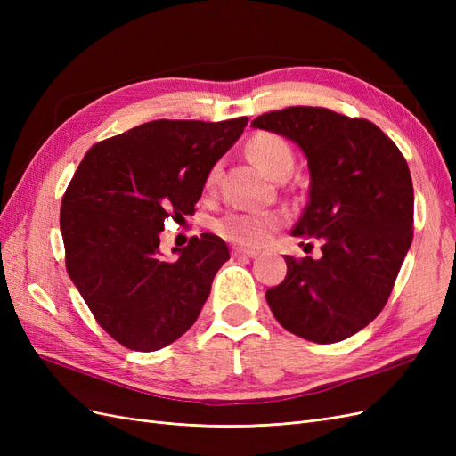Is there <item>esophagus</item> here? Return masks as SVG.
Returning a JSON list of instances; mask_svg holds the SVG:
<instances>
[{"mask_svg":"<svg viewBox=\"0 0 456 456\" xmlns=\"http://www.w3.org/2000/svg\"><path fill=\"white\" fill-rule=\"evenodd\" d=\"M256 255H258V251L243 249V247H238V249L232 251V256H236V258H255Z\"/></svg>","mask_w":456,"mask_h":456,"instance_id":"esophagus-1","label":"esophagus"}]
</instances>
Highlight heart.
<instances>
[{
  "instance_id": "1",
  "label": "heart",
  "mask_w": 456,
  "mask_h": 456,
  "mask_svg": "<svg viewBox=\"0 0 456 456\" xmlns=\"http://www.w3.org/2000/svg\"><path fill=\"white\" fill-rule=\"evenodd\" d=\"M251 158L265 169L270 176L280 178L289 176L295 165L293 148L283 136L275 133H256L247 144ZM218 178V165L207 175V186H213ZM285 223L281 213L270 211H228L215 223V230L224 240L243 245L258 247L270 240L272 233Z\"/></svg>"
}]
</instances>
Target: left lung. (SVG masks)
Masks as SVG:
<instances>
[{
	"label": "left lung",
	"instance_id": "1",
	"mask_svg": "<svg viewBox=\"0 0 456 456\" xmlns=\"http://www.w3.org/2000/svg\"><path fill=\"white\" fill-rule=\"evenodd\" d=\"M293 141L310 169V201L293 236L322 240V258L285 256V280L266 291L289 333L317 344L355 335L382 312L412 241L409 165L375 123L320 106L253 119Z\"/></svg>",
	"mask_w": 456,
	"mask_h": 456
}]
</instances>
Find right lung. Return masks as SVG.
<instances>
[{
	"mask_svg": "<svg viewBox=\"0 0 456 456\" xmlns=\"http://www.w3.org/2000/svg\"><path fill=\"white\" fill-rule=\"evenodd\" d=\"M249 118L156 119L96 142L66 188V270L94 320L134 352H154L194 325L230 258L215 233L161 258L165 218L194 215L207 175Z\"/></svg>",
	"mask_w": 456,
	"mask_h": 456,
	"instance_id": "obj_1",
	"label": "right lung"
}]
</instances>
